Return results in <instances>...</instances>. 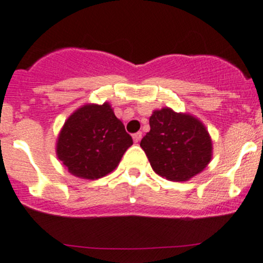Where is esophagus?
I'll use <instances>...</instances> for the list:
<instances>
[{"mask_svg":"<svg viewBox=\"0 0 263 263\" xmlns=\"http://www.w3.org/2000/svg\"><path fill=\"white\" fill-rule=\"evenodd\" d=\"M141 136H142L141 132H136V134L132 135V139H134L135 142H139L140 140H141Z\"/></svg>","mask_w":263,"mask_h":263,"instance_id":"obj_1","label":"esophagus"}]
</instances>
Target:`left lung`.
Returning a JSON list of instances; mask_svg holds the SVG:
<instances>
[{
	"mask_svg": "<svg viewBox=\"0 0 263 263\" xmlns=\"http://www.w3.org/2000/svg\"><path fill=\"white\" fill-rule=\"evenodd\" d=\"M148 123L150 131L140 146L156 174L169 181H188L210 163L211 139L195 117L163 108L153 113Z\"/></svg>",
	"mask_w": 263,
	"mask_h": 263,
	"instance_id": "obj_1",
	"label": "left lung"
}]
</instances>
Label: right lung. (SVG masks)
I'll return each instance as SVG.
<instances>
[{
  "label": "right lung",
  "mask_w": 263,
  "mask_h": 263,
  "mask_svg": "<svg viewBox=\"0 0 263 263\" xmlns=\"http://www.w3.org/2000/svg\"><path fill=\"white\" fill-rule=\"evenodd\" d=\"M134 144L108 103L84 105L68 117L57 142V156L73 176L98 179L116 169Z\"/></svg>",
  "instance_id": "1"
}]
</instances>
